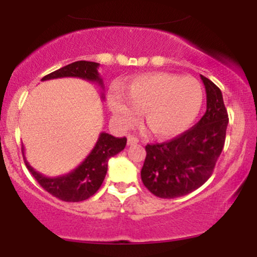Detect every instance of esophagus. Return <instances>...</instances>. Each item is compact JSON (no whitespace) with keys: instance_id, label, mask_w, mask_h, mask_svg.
<instances>
[{"instance_id":"obj_1","label":"esophagus","mask_w":257,"mask_h":257,"mask_svg":"<svg viewBox=\"0 0 257 257\" xmlns=\"http://www.w3.org/2000/svg\"><path fill=\"white\" fill-rule=\"evenodd\" d=\"M139 140L138 138H135L134 135H128V145L132 146V145H135V144H138Z\"/></svg>"}]
</instances>
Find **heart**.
<instances>
[{
	"label": "heart",
	"instance_id": "obj_1",
	"mask_svg": "<svg viewBox=\"0 0 257 257\" xmlns=\"http://www.w3.org/2000/svg\"><path fill=\"white\" fill-rule=\"evenodd\" d=\"M204 93L198 79L168 72L137 76L125 85L124 93L113 89L108 105L114 118L128 128L140 118L159 139L180 135L198 116Z\"/></svg>",
	"mask_w": 257,
	"mask_h": 257
}]
</instances>
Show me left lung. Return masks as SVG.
Masks as SVG:
<instances>
[{"label": "left lung", "instance_id": "obj_1", "mask_svg": "<svg viewBox=\"0 0 257 257\" xmlns=\"http://www.w3.org/2000/svg\"><path fill=\"white\" fill-rule=\"evenodd\" d=\"M205 85L206 111L196 125L162 144L146 145L141 180L159 198H178L199 188L214 172L225 145L228 114L222 93L200 75Z\"/></svg>", "mask_w": 257, "mask_h": 257}]
</instances>
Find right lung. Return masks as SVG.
Listing matches in <instances>:
<instances>
[{"mask_svg": "<svg viewBox=\"0 0 257 257\" xmlns=\"http://www.w3.org/2000/svg\"><path fill=\"white\" fill-rule=\"evenodd\" d=\"M98 69V63L84 60L75 61L44 76L42 81L61 77H78L90 82H96L104 89V83ZM125 145L126 138H114L107 133H101L88 157L71 173L57 178H47L36 172L26 161L25 156L24 161L29 172L47 192L64 202H82L89 198L99 190L107 173L108 159L122 151ZM22 151L24 155V147Z\"/></svg>", "mask_w": 257, "mask_h": 257, "instance_id": "right-lung-1", "label": "right lung"}]
</instances>
